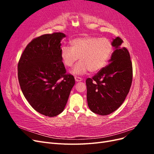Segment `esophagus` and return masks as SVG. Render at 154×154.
Listing matches in <instances>:
<instances>
[{"label": "esophagus", "instance_id": "esophagus-1", "mask_svg": "<svg viewBox=\"0 0 154 154\" xmlns=\"http://www.w3.org/2000/svg\"><path fill=\"white\" fill-rule=\"evenodd\" d=\"M74 79H75V80L76 82H81L83 80V79L80 78V77H78V76H75L74 77Z\"/></svg>", "mask_w": 154, "mask_h": 154}]
</instances>
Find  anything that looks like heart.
Returning <instances> with one entry per match:
<instances>
[{
	"label": "heart",
	"mask_w": 154,
	"mask_h": 154,
	"mask_svg": "<svg viewBox=\"0 0 154 154\" xmlns=\"http://www.w3.org/2000/svg\"><path fill=\"white\" fill-rule=\"evenodd\" d=\"M71 47L63 45L60 56L65 66L72 67L80 57L79 62L72 72L74 75H82L88 71L96 72L105 66L109 60L112 45L106 38L87 36L79 37L71 42Z\"/></svg>",
	"instance_id": "1"
}]
</instances>
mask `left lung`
I'll return each mask as SVG.
<instances>
[{
    "label": "left lung",
    "mask_w": 154,
    "mask_h": 154,
    "mask_svg": "<svg viewBox=\"0 0 154 154\" xmlns=\"http://www.w3.org/2000/svg\"><path fill=\"white\" fill-rule=\"evenodd\" d=\"M119 37L113 39L114 51L109 64L86 80L88 106L101 116L112 113L122 105L132 82V64L128 51L122 48Z\"/></svg>",
    "instance_id": "obj_1"
}]
</instances>
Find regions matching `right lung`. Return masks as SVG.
<instances>
[{
	"mask_svg": "<svg viewBox=\"0 0 154 154\" xmlns=\"http://www.w3.org/2000/svg\"><path fill=\"white\" fill-rule=\"evenodd\" d=\"M66 36L54 32L37 37L26 46L18 63L23 94L36 111L49 117L62 112L75 84L60 56V42Z\"/></svg>",
	"mask_w": 154,
	"mask_h": 154,
	"instance_id": "add662e5",
	"label": "right lung"
}]
</instances>
